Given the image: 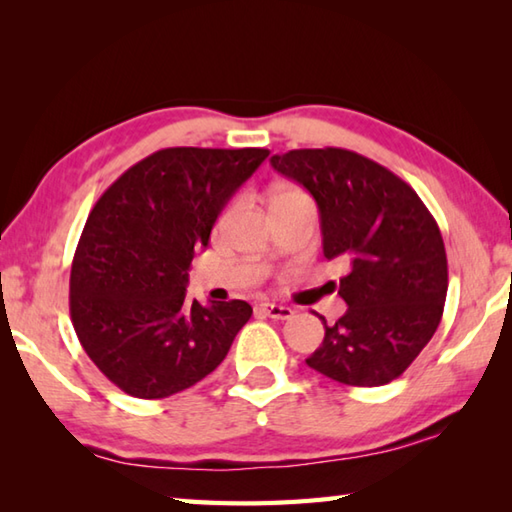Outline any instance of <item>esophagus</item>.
I'll use <instances>...</instances> for the list:
<instances>
[{
	"label": "esophagus",
	"mask_w": 512,
	"mask_h": 512,
	"mask_svg": "<svg viewBox=\"0 0 512 512\" xmlns=\"http://www.w3.org/2000/svg\"><path fill=\"white\" fill-rule=\"evenodd\" d=\"M259 311L266 314L268 318H277V320H289L293 316L291 307L275 305V302H262V305H259Z\"/></svg>",
	"instance_id": "1"
}]
</instances>
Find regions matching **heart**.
Returning <instances> with one entry per match:
<instances>
[{
	"label": "heart",
	"mask_w": 512,
	"mask_h": 512,
	"mask_svg": "<svg viewBox=\"0 0 512 512\" xmlns=\"http://www.w3.org/2000/svg\"><path fill=\"white\" fill-rule=\"evenodd\" d=\"M289 194H302V192H298V189H284V192L275 194V198H277V196H289ZM223 219H225V216H223ZM223 219H221V221H223Z\"/></svg>",
	"instance_id": "heart-1"
}]
</instances>
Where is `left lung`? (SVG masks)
I'll list each match as a JSON object with an SVG mask.
<instances>
[{
  "label": "left lung",
  "mask_w": 512,
  "mask_h": 512,
  "mask_svg": "<svg viewBox=\"0 0 512 512\" xmlns=\"http://www.w3.org/2000/svg\"><path fill=\"white\" fill-rule=\"evenodd\" d=\"M271 164L316 198L327 259L350 273L339 296L348 311L327 325L307 366L348 386H384L436 334L447 298L443 235L427 205L393 171L325 146L273 155Z\"/></svg>",
  "instance_id": "8db88e82"
}]
</instances>
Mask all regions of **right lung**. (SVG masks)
Wrapping results in <instances>:
<instances>
[{
	"instance_id": "add662e5",
	"label": "right lung",
	"mask_w": 512,
	"mask_h": 512,
	"mask_svg": "<svg viewBox=\"0 0 512 512\" xmlns=\"http://www.w3.org/2000/svg\"><path fill=\"white\" fill-rule=\"evenodd\" d=\"M266 149L173 146L121 173L94 203L69 275L83 350L121 391L162 400L219 366L253 316L244 300L187 298L194 250Z\"/></svg>"
}]
</instances>
